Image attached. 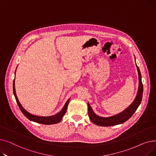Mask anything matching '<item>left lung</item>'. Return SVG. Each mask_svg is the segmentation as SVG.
Instances as JSON below:
<instances>
[{"instance_id": "1", "label": "left lung", "mask_w": 156, "mask_h": 156, "mask_svg": "<svg viewBox=\"0 0 156 156\" xmlns=\"http://www.w3.org/2000/svg\"><path fill=\"white\" fill-rule=\"evenodd\" d=\"M136 69L138 73V80H139V85L138 92L133 103L131 104L128 108L125 111L121 112V113L114 115L113 116L108 118H103L96 115L94 112L91 106L88 103V116L92 121L93 123L96 125H99L101 126H114L119 124H122L129 119L132 116L133 114L136 111L138 108L139 105L140 104L142 95H143V84L142 81V75L137 65L136 64Z\"/></svg>"}]
</instances>
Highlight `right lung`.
<instances>
[{
  "label": "right lung",
  "instance_id": "add662e5",
  "mask_svg": "<svg viewBox=\"0 0 156 156\" xmlns=\"http://www.w3.org/2000/svg\"><path fill=\"white\" fill-rule=\"evenodd\" d=\"M13 93H14V97H15L16 102H17L21 111L23 112L24 115L30 121H34V122H38V123L43 124V125H54V124H56V123H58V122H59L61 121V119H62V117L64 116L66 112L68 105V103H69V100H70V99H69L67 101V102H66V104H64L62 109L59 112L57 113V114H55V115H54V116H46V117L37 116L33 115V114H31L29 113L28 111H27L25 109H24L23 108V106L21 105V104L19 102V101L18 99L17 95H16V94L14 79V81H13Z\"/></svg>",
  "mask_w": 156,
  "mask_h": 156
}]
</instances>
